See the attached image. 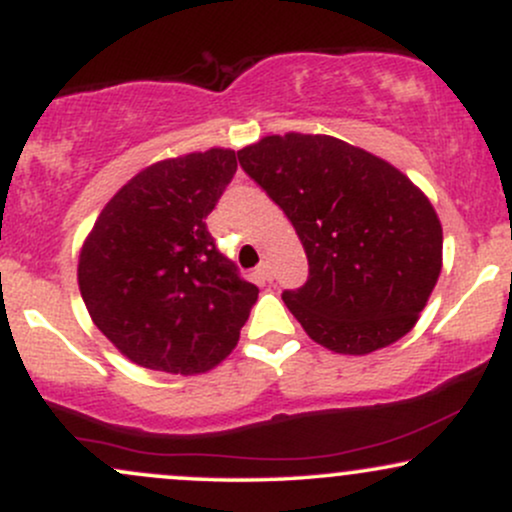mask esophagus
<instances>
[{
    "mask_svg": "<svg viewBox=\"0 0 512 512\" xmlns=\"http://www.w3.org/2000/svg\"><path fill=\"white\" fill-rule=\"evenodd\" d=\"M255 276L257 279L262 281V284H269V281H272V267H269L267 262H262L260 267H257V272H255Z\"/></svg>",
    "mask_w": 512,
    "mask_h": 512,
    "instance_id": "obj_1",
    "label": "esophagus"
}]
</instances>
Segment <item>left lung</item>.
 Instances as JSON below:
<instances>
[{
    "mask_svg": "<svg viewBox=\"0 0 512 512\" xmlns=\"http://www.w3.org/2000/svg\"><path fill=\"white\" fill-rule=\"evenodd\" d=\"M238 161L301 238L308 281L281 298L310 339L361 356L416 325L443 264V228L407 175L327 134L264 137Z\"/></svg>",
    "mask_w": 512,
    "mask_h": 512,
    "instance_id": "8db88e82",
    "label": "left lung"
}]
</instances>
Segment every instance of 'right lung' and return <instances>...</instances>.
I'll list each match as a JSON object with an SVG mask.
<instances>
[{"mask_svg": "<svg viewBox=\"0 0 512 512\" xmlns=\"http://www.w3.org/2000/svg\"><path fill=\"white\" fill-rule=\"evenodd\" d=\"M236 168L231 149L154 163L105 204L86 238L81 298L137 366L204 373L238 344L260 291L207 228Z\"/></svg>", "mask_w": 512, "mask_h": 512, "instance_id": "1", "label": "right lung"}]
</instances>
